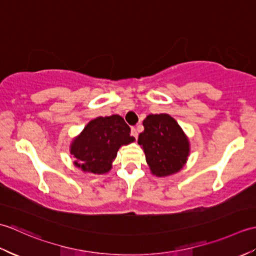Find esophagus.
<instances>
[{
	"label": "esophagus",
	"instance_id": "obj_1",
	"mask_svg": "<svg viewBox=\"0 0 256 256\" xmlns=\"http://www.w3.org/2000/svg\"><path fill=\"white\" fill-rule=\"evenodd\" d=\"M131 135H132L133 138H138V130L135 128H132V130H131Z\"/></svg>",
	"mask_w": 256,
	"mask_h": 256
}]
</instances>
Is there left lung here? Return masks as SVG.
<instances>
[{
    "mask_svg": "<svg viewBox=\"0 0 256 256\" xmlns=\"http://www.w3.org/2000/svg\"><path fill=\"white\" fill-rule=\"evenodd\" d=\"M144 131L138 135L146 162L153 175L165 177L176 174L186 164L189 140L170 114H150L143 121Z\"/></svg>",
    "mask_w": 256,
    "mask_h": 256,
    "instance_id": "left-lung-1",
    "label": "left lung"
}]
</instances>
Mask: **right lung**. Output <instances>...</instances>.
<instances>
[{
	"label": "right lung",
	"instance_id": "1",
	"mask_svg": "<svg viewBox=\"0 0 256 256\" xmlns=\"http://www.w3.org/2000/svg\"><path fill=\"white\" fill-rule=\"evenodd\" d=\"M130 133L131 128L118 114L92 120L70 145L74 166L84 172H108L118 148L135 140Z\"/></svg>",
	"mask_w": 256,
	"mask_h": 256
}]
</instances>
